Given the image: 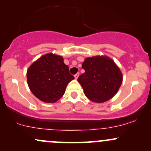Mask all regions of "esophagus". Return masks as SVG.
Returning <instances> with one entry per match:
<instances>
[{"mask_svg": "<svg viewBox=\"0 0 151 151\" xmlns=\"http://www.w3.org/2000/svg\"><path fill=\"white\" fill-rule=\"evenodd\" d=\"M79 73H77L75 75H74V77H75L76 79H77V78L79 77Z\"/></svg>", "mask_w": 151, "mask_h": 151, "instance_id": "obj_1", "label": "esophagus"}]
</instances>
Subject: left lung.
<instances>
[{
    "label": "left lung",
    "instance_id": "1",
    "mask_svg": "<svg viewBox=\"0 0 151 151\" xmlns=\"http://www.w3.org/2000/svg\"><path fill=\"white\" fill-rule=\"evenodd\" d=\"M85 70L78 81L89 99L103 103L111 99L121 85L123 76L120 69L111 59L106 56H95L85 59L82 63Z\"/></svg>",
    "mask_w": 151,
    "mask_h": 151
}]
</instances>
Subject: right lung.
Segmentation results:
<instances>
[{"label": "right lung", "mask_w": 151, "mask_h": 151, "mask_svg": "<svg viewBox=\"0 0 151 151\" xmlns=\"http://www.w3.org/2000/svg\"><path fill=\"white\" fill-rule=\"evenodd\" d=\"M62 56L46 54L33 62L27 72L30 91L42 101L54 103L65 92L67 84L74 79Z\"/></svg>", "instance_id": "obj_1"}]
</instances>
